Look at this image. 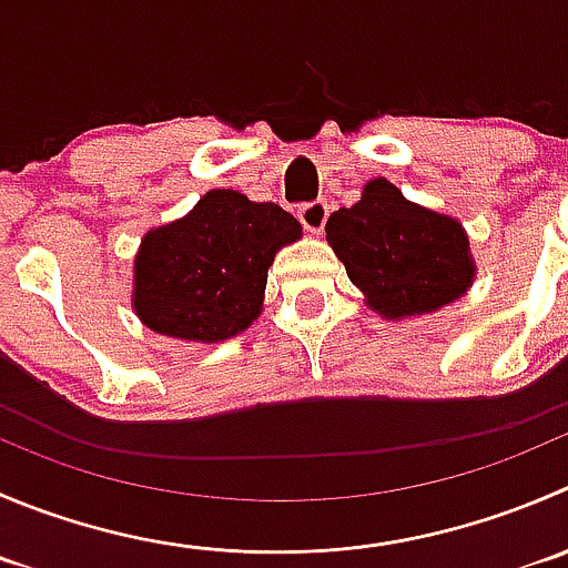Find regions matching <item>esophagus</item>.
Returning a JSON list of instances; mask_svg holds the SVG:
<instances>
[{
    "label": "esophagus",
    "mask_w": 568,
    "mask_h": 568,
    "mask_svg": "<svg viewBox=\"0 0 568 568\" xmlns=\"http://www.w3.org/2000/svg\"><path fill=\"white\" fill-rule=\"evenodd\" d=\"M327 216H329L327 202H311V205H302L300 207L302 227H305L307 233H313V235L322 233L324 224H327Z\"/></svg>",
    "instance_id": "1"
}]
</instances>
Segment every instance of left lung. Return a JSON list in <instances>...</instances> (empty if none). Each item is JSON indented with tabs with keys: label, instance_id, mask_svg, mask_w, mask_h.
Returning a JSON list of instances; mask_svg holds the SVG:
<instances>
[{
	"label": "left lung",
	"instance_id": "8db88e82",
	"mask_svg": "<svg viewBox=\"0 0 568 568\" xmlns=\"http://www.w3.org/2000/svg\"><path fill=\"white\" fill-rule=\"evenodd\" d=\"M327 244L346 277L383 318L424 316L460 300L475 283V255L458 219L405 200L385 178L327 219Z\"/></svg>",
	"mask_w": 568,
	"mask_h": 568
}]
</instances>
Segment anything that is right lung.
I'll use <instances>...</instances> for the list:
<instances>
[{
    "label": "right lung",
    "mask_w": 568,
    "mask_h": 568,
    "mask_svg": "<svg viewBox=\"0 0 568 568\" xmlns=\"http://www.w3.org/2000/svg\"><path fill=\"white\" fill-rule=\"evenodd\" d=\"M300 239L302 224L274 202H252L233 189L207 191L183 219L141 239L132 311L169 338H233L261 316L277 252Z\"/></svg>",
    "instance_id": "obj_1"
}]
</instances>
